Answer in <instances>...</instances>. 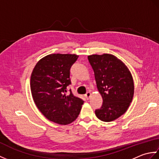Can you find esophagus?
I'll list each match as a JSON object with an SVG mask.
<instances>
[{
	"mask_svg": "<svg viewBox=\"0 0 159 159\" xmlns=\"http://www.w3.org/2000/svg\"><path fill=\"white\" fill-rule=\"evenodd\" d=\"M90 96H91V93H90V92H87V93L85 94L86 98H87V99H89V98H90Z\"/></svg>",
	"mask_w": 159,
	"mask_h": 159,
	"instance_id": "34e87169",
	"label": "esophagus"
}]
</instances>
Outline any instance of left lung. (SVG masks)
Returning <instances> with one entry per match:
<instances>
[{
	"label": "left lung",
	"instance_id": "left-lung-1",
	"mask_svg": "<svg viewBox=\"0 0 159 159\" xmlns=\"http://www.w3.org/2000/svg\"><path fill=\"white\" fill-rule=\"evenodd\" d=\"M88 60L103 99L102 107L95 114L101 121H112L126 113L133 100V76L126 66L113 55H92L88 56Z\"/></svg>",
	"mask_w": 159,
	"mask_h": 159
}]
</instances>
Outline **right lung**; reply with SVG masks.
I'll return each instance as SVG.
<instances>
[{
	"instance_id": "right-lung-1",
	"label": "right lung",
	"mask_w": 159,
	"mask_h": 159,
	"mask_svg": "<svg viewBox=\"0 0 159 159\" xmlns=\"http://www.w3.org/2000/svg\"><path fill=\"white\" fill-rule=\"evenodd\" d=\"M79 56L51 54L40 59L31 76V91L37 107L53 122L66 125L79 116L84 101L67 92L71 84L70 70Z\"/></svg>"
}]
</instances>
